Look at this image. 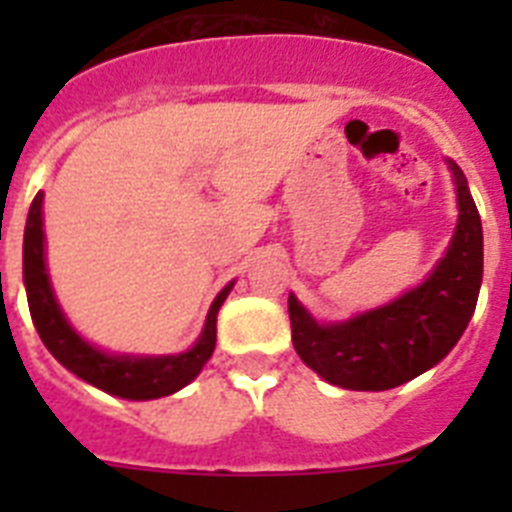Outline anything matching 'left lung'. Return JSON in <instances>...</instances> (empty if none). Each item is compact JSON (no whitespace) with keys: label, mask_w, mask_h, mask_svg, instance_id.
<instances>
[{"label":"left lung","mask_w":512,"mask_h":512,"mask_svg":"<svg viewBox=\"0 0 512 512\" xmlns=\"http://www.w3.org/2000/svg\"><path fill=\"white\" fill-rule=\"evenodd\" d=\"M446 164L454 176L459 220L446 253L418 287L333 323H318L289 292L297 356L328 384L356 392L400 387L433 369L467 330L482 287V220L464 171L451 158Z\"/></svg>","instance_id":"obj_1"}]
</instances>
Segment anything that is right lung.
Segmentation results:
<instances>
[{
    "label": "right lung",
    "mask_w": 512,
    "mask_h": 512,
    "mask_svg": "<svg viewBox=\"0 0 512 512\" xmlns=\"http://www.w3.org/2000/svg\"><path fill=\"white\" fill-rule=\"evenodd\" d=\"M22 279H25L27 305L33 315L40 341L71 374L81 382L92 384L107 395L122 400H156L187 387L202 366L210 361L217 338V312L223 307L235 282H228L220 295L212 300L200 338L182 354L135 356L110 354L94 346L63 315L51 287L48 266H45V230H43V192L35 194L27 212L25 243H22Z\"/></svg>",
    "instance_id": "obj_1"
}]
</instances>
